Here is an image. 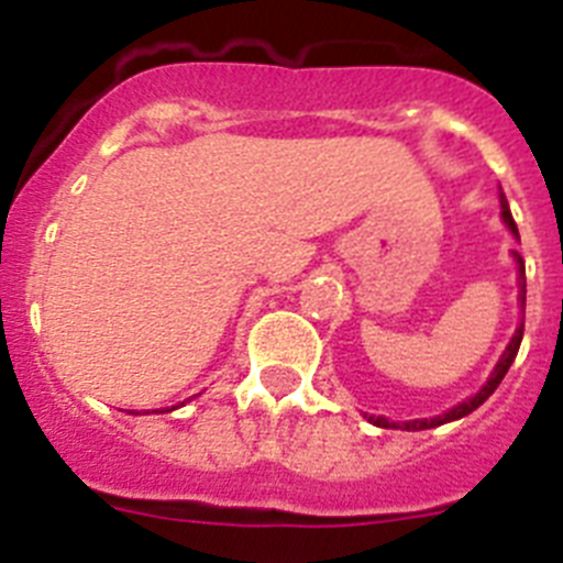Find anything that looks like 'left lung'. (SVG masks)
I'll list each match as a JSON object with an SVG mask.
<instances>
[{
	"label": "left lung",
	"instance_id": "8db88e82",
	"mask_svg": "<svg viewBox=\"0 0 563 563\" xmlns=\"http://www.w3.org/2000/svg\"><path fill=\"white\" fill-rule=\"evenodd\" d=\"M499 202H501V220H505V225L514 231V236H519V228H516L514 222V213H510V206H507L505 194H501L499 188ZM516 256V265H519V301L521 307H525V298H527V282H525V258L519 256V253H514ZM521 335H525V324H519V330H516V335L510 338V343H507V350L501 352L499 363H496V369L490 372V377H487V383L482 386L479 391H476L474 397H467V400H462L460 406H454V409H449L445 415L440 417H431V420H409V422H389L386 417H369L375 426H380V429H402V431H422V429H437V426H442V422H454L460 420V417L471 415V411H476L482 406V402L487 400V397L494 395L496 389H499L501 377L507 375V369H510V363L516 361V355H519V346H521Z\"/></svg>",
	"mask_w": 563,
	"mask_h": 563
}]
</instances>
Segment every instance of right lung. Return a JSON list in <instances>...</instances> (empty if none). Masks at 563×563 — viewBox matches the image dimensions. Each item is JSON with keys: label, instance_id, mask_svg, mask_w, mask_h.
<instances>
[{"label": "right lung", "instance_id": "1", "mask_svg": "<svg viewBox=\"0 0 563 563\" xmlns=\"http://www.w3.org/2000/svg\"><path fill=\"white\" fill-rule=\"evenodd\" d=\"M168 411H172V409H168Z\"/></svg>", "mask_w": 563, "mask_h": 563}]
</instances>
